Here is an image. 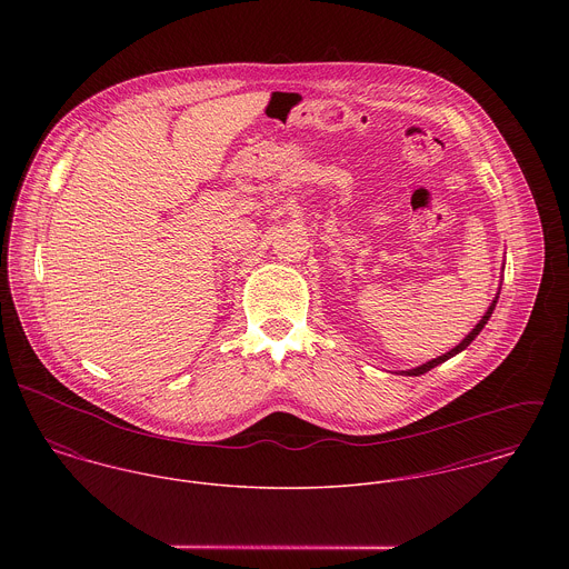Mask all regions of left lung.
<instances>
[{
    "label": "left lung",
    "instance_id": "8db88e82",
    "mask_svg": "<svg viewBox=\"0 0 569 569\" xmlns=\"http://www.w3.org/2000/svg\"><path fill=\"white\" fill-rule=\"evenodd\" d=\"M501 289V287H499ZM497 298H499V291L495 293V298H492V302H490V307L487 309V313L482 316V320L478 322V325L473 326V330L456 346V348H451L449 352H445V355H440V357H436V359H431V361H427V363H422V366H416V368H411V370H401V375H406V377H420V375H425V372H429L431 368H436V366H440V363H445L447 359H451V357H456L458 352H462L480 332H482V328L488 325V320H490V316H492V311H495V305H497Z\"/></svg>",
    "mask_w": 569,
    "mask_h": 569
}]
</instances>
